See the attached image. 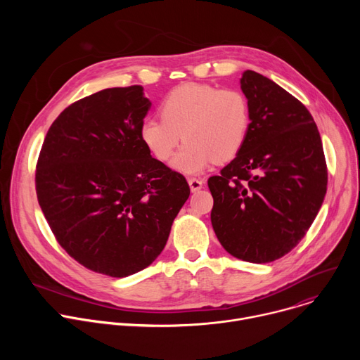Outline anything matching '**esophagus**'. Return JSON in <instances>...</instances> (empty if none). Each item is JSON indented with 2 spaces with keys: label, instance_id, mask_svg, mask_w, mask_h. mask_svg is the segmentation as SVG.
Returning a JSON list of instances; mask_svg holds the SVG:
<instances>
[{
  "label": "esophagus",
  "instance_id": "1",
  "mask_svg": "<svg viewBox=\"0 0 360 360\" xmlns=\"http://www.w3.org/2000/svg\"><path fill=\"white\" fill-rule=\"evenodd\" d=\"M188 184H189V188H191L192 192H198L203 186V182L200 179H198V178H189Z\"/></svg>",
  "mask_w": 360,
  "mask_h": 360
}]
</instances>
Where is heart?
Returning a JSON list of instances; mask_svg holds the SVG:
<instances>
[{
    "mask_svg": "<svg viewBox=\"0 0 360 360\" xmlns=\"http://www.w3.org/2000/svg\"><path fill=\"white\" fill-rule=\"evenodd\" d=\"M160 114L141 124V141L158 161L167 162L184 139L186 143L172 165L185 174L232 161L245 146L250 128L249 101L236 88L179 85L162 99Z\"/></svg>",
    "mask_w": 360,
    "mask_h": 360,
    "instance_id": "obj_1",
    "label": "heart"
}]
</instances>
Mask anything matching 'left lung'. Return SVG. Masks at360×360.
<instances>
[{"label":"left lung","mask_w":360,"mask_h":360,"mask_svg":"<svg viewBox=\"0 0 360 360\" xmlns=\"http://www.w3.org/2000/svg\"><path fill=\"white\" fill-rule=\"evenodd\" d=\"M240 88L250 107L249 135L235 160L208 179L211 221L226 252L268 264L311 228L326 195L328 168L318 127L299 99L250 70Z\"/></svg>","instance_id":"8db88e82"}]
</instances>
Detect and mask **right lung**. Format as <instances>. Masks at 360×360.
<instances>
[{
  "mask_svg": "<svg viewBox=\"0 0 360 360\" xmlns=\"http://www.w3.org/2000/svg\"><path fill=\"white\" fill-rule=\"evenodd\" d=\"M141 85L85 96L49 127L35 171L42 214L61 248L96 274L125 278L158 258L191 189L139 136Z\"/></svg>",
  "mask_w": 360,
  "mask_h": 360,
  "instance_id": "obj_1",
  "label": "right lung"
}]
</instances>
